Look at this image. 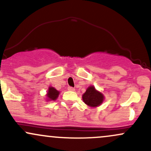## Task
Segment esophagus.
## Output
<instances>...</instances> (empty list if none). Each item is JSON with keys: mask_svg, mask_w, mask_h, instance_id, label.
Here are the masks:
<instances>
[{"mask_svg": "<svg viewBox=\"0 0 151 151\" xmlns=\"http://www.w3.org/2000/svg\"><path fill=\"white\" fill-rule=\"evenodd\" d=\"M68 90L69 91H74V88L72 87H68Z\"/></svg>", "mask_w": 151, "mask_h": 151, "instance_id": "esophagus-1", "label": "esophagus"}]
</instances>
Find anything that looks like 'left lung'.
<instances>
[{
	"label": "left lung",
	"mask_w": 151,
	"mask_h": 151,
	"mask_svg": "<svg viewBox=\"0 0 151 151\" xmlns=\"http://www.w3.org/2000/svg\"><path fill=\"white\" fill-rule=\"evenodd\" d=\"M84 103L91 107H97L103 102L104 96L100 92H97L93 86L87 88L85 93L82 95Z\"/></svg>",
	"instance_id": "left-lung-1"
}]
</instances>
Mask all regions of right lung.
I'll return each instance as SVG.
<instances>
[{"instance_id":"right-lung-1","label":"right lung","mask_w":151,"mask_h":151,"mask_svg":"<svg viewBox=\"0 0 151 151\" xmlns=\"http://www.w3.org/2000/svg\"><path fill=\"white\" fill-rule=\"evenodd\" d=\"M59 92L57 89H54V87H49V90L47 92V97L50 100H55L59 96Z\"/></svg>"}]
</instances>
